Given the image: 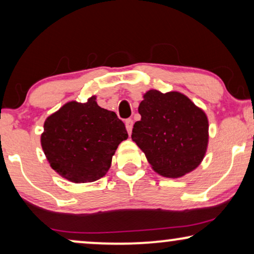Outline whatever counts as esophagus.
<instances>
[{"label": "esophagus", "mask_w": 254, "mask_h": 254, "mask_svg": "<svg viewBox=\"0 0 254 254\" xmlns=\"http://www.w3.org/2000/svg\"><path fill=\"white\" fill-rule=\"evenodd\" d=\"M126 128H127V131H128V134H131V129H133V120L131 119H127L126 120Z\"/></svg>", "instance_id": "obj_1"}]
</instances>
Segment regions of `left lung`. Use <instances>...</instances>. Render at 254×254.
Masks as SVG:
<instances>
[{"mask_svg": "<svg viewBox=\"0 0 254 254\" xmlns=\"http://www.w3.org/2000/svg\"><path fill=\"white\" fill-rule=\"evenodd\" d=\"M141 120L131 131L152 169L164 177H182L202 161L208 144V120L186 96L150 90L138 106Z\"/></svg>", "mask_w": 254, "mask_h": 254, "instance_id": "8db88e82", "label": "left lung"}]
</instances>
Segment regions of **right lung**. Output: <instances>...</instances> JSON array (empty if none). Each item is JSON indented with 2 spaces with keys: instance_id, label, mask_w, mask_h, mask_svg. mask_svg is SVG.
<instances>
[{
  "instance_id": "1",
  "label": "right lung",
  "mask_w": 254,
  "mask_h": 254,
  "mask_svg": "<svg viewBox=\"0 0 254 254\" xmlns=\"http://www.w3.org/2000/svg\"><path fill=\"white\" fill-rule=\"evenodd\" d=\"M128 133L112 111L97 105L70 102L48 117L41 147L52 169L74 183L96 182L109 171L112 156Z\"/></svg>"
}]
</instances>
